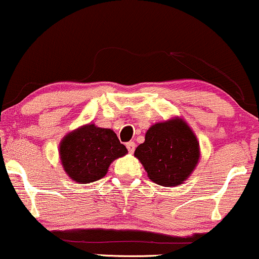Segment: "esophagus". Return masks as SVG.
Masks as SVG:
<instances>
[{"mask_svg":"<svg viewBox=\"0 0 259 259\" xmlns=\"http://www.w3.org/2000/svg\"><path fill=\"white\" fill-rule=\"evenodd\" d=\"M135 147H136V144L134 141L126 142V148H127V151H129L130 153H133L134 151H135Z\"/></svg>","mask_w":259,"mask_h":259,"instance_id":"34e87169","label":"esophagus"}]
</instances>
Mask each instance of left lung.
I'll list each match as a JSON object with an SVG mask.
<instances>
[{
	"label": "left lung",
	"instance_id": "8db88e82",
	"mask_svg": "<svg viewBox=\"0 0 259 259\" xmlns=\"http://www.w3.org/2000/svg\"><path fill=\"white\" fill-rule=\"evenodd\" d=\"M135 157L153 183L175 186L185 181L195 169L200 146L185 121L174 119L151 126L144 144L136 147Z\"/></svg>",
	"mask_w": 259,
	"mask_h": 259
}]
</instances>
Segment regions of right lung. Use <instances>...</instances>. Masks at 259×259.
Segmentation results:
<instances>
[{
	"instance_id": "right-lung-1",
	"label": "right lung",
	"mask_w": 259,
	"mask_h": 259,
	"mask_svg": "<svg viewBox=\"0 0 259 259\" xmlns=\"http://www.w3.org/2000/svg\"><path fill=\"white\" fill-rule=\"evenodd\" d=\"M127 150L111 129L89 124L68 134L59 146L65 173L76 183H92L107 174L114 159Z\"/></svg>"
}]
</instances>
